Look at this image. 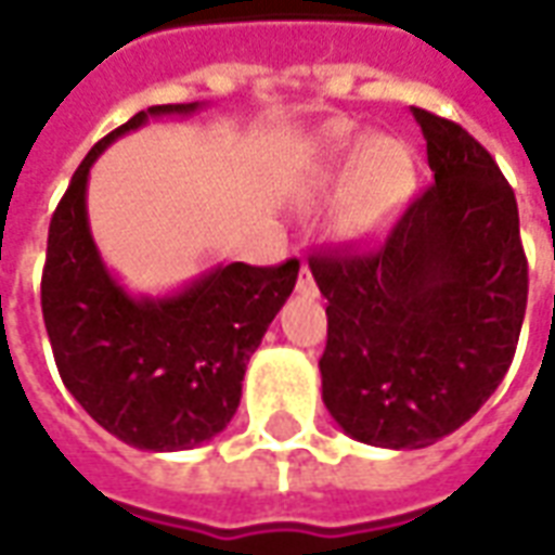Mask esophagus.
<instances>
[{
  "instance_id": "34e87169",
  "label": "esophagus",
  "mask_w": 555,
  "mask_h": 555,
  "mask_svg": "<svg viewBox=\"0 0 555 555\" xmlns=\"http://www.w3.org/2000/svg\"><path fill=\"white\" fill-rule=\"evenodd\" d=\"M314 291H318V285H314L312 270H309V264H302L300 276H297V294H306V297H312Z\"/></svg>"
}]
</instances>
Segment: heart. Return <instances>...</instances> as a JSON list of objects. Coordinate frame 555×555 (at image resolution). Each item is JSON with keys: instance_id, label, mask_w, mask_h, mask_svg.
Returning a JSON list of instances; mask_svg holds the SVG:
<instances>
[{"instance_id": "obj_1", "label": "heart", "mask_w": 555, "mask_h": 555, "mask_svg": "<svg viewBox=\"0 0 555 555\" xmlns=\"http://www.w3.org/2000/svg\"><path fill=\"white\" fill-rule=\"evenodd\" d=\"M348 186L341 195L338 217L353 231L374 229L401 202L410 186V157L396 139H362L350 127L338 125L326 133V171L348 169Z\"/></svg>"}]
</instances>
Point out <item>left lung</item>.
Here are the masks:
<instances>
[{"mask_svg": "<svg viewBox=\"0 0 555 555\" xmlns=\"http://www.w3.org/2000/svg\"><path fill=\"white\" fill-rule=\"evenodd\" d=\"M434 183L372 249L309 258L326 297L324 404L353 440L425 449L508 372L529 267L517 198L488 147L413 106Z\"/></svg>", "mask_w": 555, "mask_h": 555, "instance_id": "left-lung-1", "label": "left lung"}]
</instances>
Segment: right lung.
Here are the masks:
<instances>
[{
    "instance_id": "add662e5",
    "label": "right lung",
    "mask_w": 555,
    "mask_h": 555,
    "mask_svg": "<svg viewBox=\"0 0 555 555\" xmlns=\"http://www.w3.org/2000/svg\"><path fill=\"white\" fill-rule=\"evenodd\" d=\"M166 103L137 113L79 163L50 219L41 309L67 392L101 428L145 452H178L217 437L241 404L246 362L294 291L300 261H234L171 297H130L91 241L86 183L101 151L147 115L193 113Z\"/></svg>"
}]
</instances>
